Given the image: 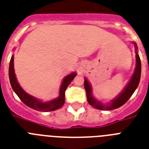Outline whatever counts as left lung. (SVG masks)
<instances>
[{
	"label": "left lung",
	"instance_id": "1",
	"mask_svg": "<svg viewBox=\"0 0 149 149\" xmlns=\"http://www.w3.org/2000/svg\"><path fill=\"white\" fill-rule=\"evenodd\" d=\"M136 47V68L134 71L131 79L129 81V83L126 86L123 92L120 93L117 98H115L114 100L111 101V103L109 105H105L101 102L96 100L93 97L92 94V87L89 84L88 81L86 78H84V88L87 93V99L88 103L91 106H93L95 109H100V110H112V109H118L120 107L121 105L126 103L130 98L131 97L136 89L138 87L139 81H140L141 77V61L139 56L137 53V46L136 43H133Z\"/></svg>",
	"mask_w": 149,
	"mask_h": 149
}]
</instances>
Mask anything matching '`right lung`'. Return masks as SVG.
Returning <instances> with one entry per match:
<instances>
[{
    "instance_id": "obj_1",
    "label": "right lung",
    "mask_w": 149,
    "mask_h": 149,
    "mask_svg": "<svg viewBox=\"0 0 149 149\" xmlns=\"http://www.w3.org/2000/svg\"><path fill=\"white\" fill-rule=\"evenodd\" d=\"M13 59L14 56L13 55L10 59V66H9V77H10V84L13 90L23 103H25L29 107L39 111H55L64 105L65 90L77 74L75 72L70 74L63 79V81L61 84L60 90H59V97L54 99L51 101L42 102L36 99V98L33 97L31 95L28 94L25 91H24L23 89L20 87V85L19 84L17 80H16V74H15V72H14Z\"/></svg>"
}]
</instances>
